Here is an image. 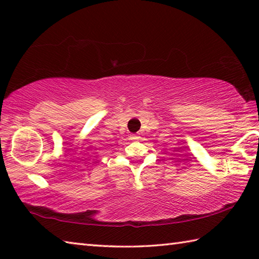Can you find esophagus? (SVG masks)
<instances>
[{"instance_id":"esophagus-1","label":"esophagus","mask_w":259,"mask_h":259,"mask_svg":"<svg viewBox=\"0 0 259 259\" xmlns=\"http://www.w3.org/2000/svg\"><path fill=\"white\" fill-rule=\"evenodd\" d=\"M130 138L133 140H137V139H139V136L138 135H131Z\"/></svg>"}]
</instances>
